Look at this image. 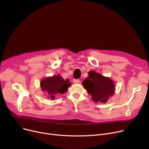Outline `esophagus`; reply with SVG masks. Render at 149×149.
Listing matches in <instances>:
<instances>
[{
    "label": "esophagus",
    "instance_id": "obj_1",
    "mask_svg": "<svg viewBox=\"0 0 149 149\" xmlns=\"http://www.w3.org/2000/svg\"><path fill=\"white\" fill-rule=\"evenodd\" d=\"M73 83L75 84H79L80 83V81L79 80H77V79H74Z\"/></svg>",
    "mask_w": 149,
    "mask_h": 149
}]
</instances>
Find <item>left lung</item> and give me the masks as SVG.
<instances>
[{
    "instance_id": "8db88e82",
    "label": "left lung",
    "mask_w": 149,
    "mask_h": 149,
    "mask_svg": "<svg viewBox=\"0 0 149 149\" xmlns=\"http://www.w3.org/2000/svg\"><path fill=\"white\" fill-rule=\"evenodd\" d=\"M89 77L83 81V85L92 95V99L96 103H106L114 94L115 84L110 78L104 77L95 71L91 70Z\"/></svg>"
}]
</instances>
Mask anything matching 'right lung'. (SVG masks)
<instances>
[{
	"label": "right lung",
	"mask_w": 149,
	"mask_h": 149,
	"mask_svg": "<svg viewBox=\"0 0 149 149\" xmlns=\"http://www.w3.org/2000/svg\"><path fill=\"white\" fill-rule=\"evenodd\" d=\"M71 85L68 79L65 80L60 75L46 77L40 82L42 90L47 93V96L54 100L59 94H63Z\"/></svg>",
	"instance_id": "1"
}]
</instances>
